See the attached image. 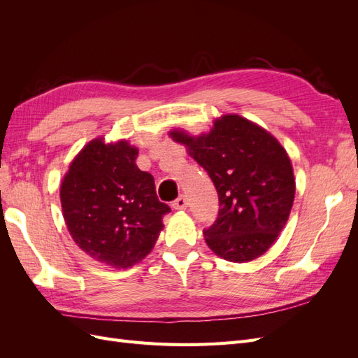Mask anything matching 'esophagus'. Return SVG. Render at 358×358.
<instances>
[{"label":"esophagus","mask_w":358,"mask_h":358,"mask_svg":"<svg viewBox=\"0 0 358 358\" xmlns=\"http://www.w3.org/2000/svg\"><path fill=\"white\" fill-rule=\"evenodd\" d=\"M173 208H175L176 210H185L188 208V200L185 199V196H180L178 197L175 201H173Z\"/></svg>","instance_id":"esophagus-1"}]
</instances>
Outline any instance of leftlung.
<instances>
[{"mask_svg":"<svg viewBox=\"0 0 358 358\" xmlns=\"http://www.w3.org/2000/svg\"><path fill=\"white\" fill-rule=\"evenodd\" d=\"M209 173L218 192V218L203 231L224 259L246 263L263 255L285 227L296 194L291 161L278 140L239 115L216 119L212 131L170 133Z\"/></svg>","mask_w":358,"mask_h":358,"instance_id":"1","label":"left lung"}]
</instances>
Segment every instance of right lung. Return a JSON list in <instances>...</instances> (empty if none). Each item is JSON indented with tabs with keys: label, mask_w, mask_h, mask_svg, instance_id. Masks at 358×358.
Segmentation results:
<instances>
[{
	"label": "right lung",
	"mask_w": 358,
	"mask_h": 358,
	"mask_svg": "<svg viewBox=\"0 0 358 358\" xmlns=\"http://www.w3.org/2000/svg\"><path fill=\"white\" fill-rule=\"evenodd\" d=\"M138 150L125 140L95 138L73 159L61 183L64 220L73 241L95 262L131 267L152 251L170 212L150 173L136 166Z\"/></svg>",
	"instance_id": "add662e5"
}]
</instances>
